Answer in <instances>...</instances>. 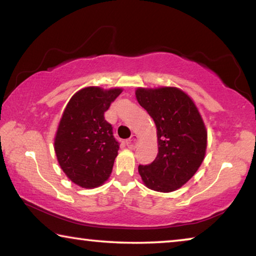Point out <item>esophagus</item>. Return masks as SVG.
<instances>
[{
    "label": "esophagus",
    "mask_w": 256,
    "mask_h": 256,
    "mask_svg": "<svg viewBox=\"0 0 256 256\" xmlns=\"http://www.w3.org/2000/svg\"><path fill=\"white\" fill-rule=\"evenodd\" d=\"M138 136L136 134H132L131 138H128V140H126V146H128L130 149H134L138 144Z\"/></svg>",
    "instance_id": "esophagus-1"
}]
</instances>
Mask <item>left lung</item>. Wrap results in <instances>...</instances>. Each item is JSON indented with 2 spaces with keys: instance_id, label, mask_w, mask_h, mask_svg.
<instances>
[{
  "instance_id": "left-lung-1",
  "label": "left lung",
  "mask_w": 256,
  "mask_h": 256,
  "mask_svg": "<svg viewBox=\"0 0 256 256\" xmlns=\"http://www.w3.org/2000/svg\"><path fill=\"white\" fill-rule=\"evenodd\" d=\"M138 102L157 128L158 154L150 164L138 166L146 188L172 192L192 178L206 150L208 132L193 99L176 86L138 88Z\"/></svg>"
}]
</instances>
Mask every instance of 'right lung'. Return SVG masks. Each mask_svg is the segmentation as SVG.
Returning a JSON list of instances; mask_svg holds the SVG:
<instances>
[{
	"mask_svg": "<svg viewBox=\"0 0 256 256\" xmlns=\"http://www.w3.org/2000/svg\"><path fill=\"white\" fill-rule=\"evenodd\" d=\"M122 92L86 86L73 94L63 112L54 150L64 174L80 188H98L112 174L120 144L104 112Z\"/></svg>",
	"mask_w": 256,
	"mask_h": 256,
	"instance_id": "1",
	"label": "right lung"
}]
</instances>
